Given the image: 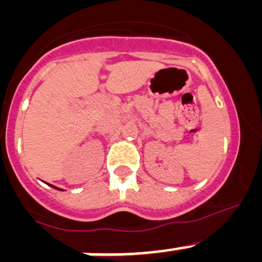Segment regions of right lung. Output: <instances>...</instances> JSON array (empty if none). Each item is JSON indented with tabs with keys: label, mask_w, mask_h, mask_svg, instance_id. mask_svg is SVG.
<instances>
[{
	"label": "right lung",
	"mask_w": 262,
	"mask_h": 262,
	"mask_svg": "<svg viewBox=\"0 0 262 262\" xmlns=\"http://www.w3.org/2000/svg\"><path fill=\"white\" fill-rule=\"evenodd\" d=\"M53 187H54V186H53ZM55 189H57V187H55ZM58 190H59V189H58Z\"/></svg>",
	"instance_id": "1"
}]
</instances>
